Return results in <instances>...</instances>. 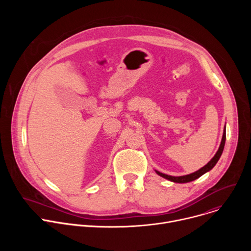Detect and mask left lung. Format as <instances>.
Masks as SVG:
<instances>
[{
  "instance_id": "obj_1",
  "label": "left lung",
  "mask_w": 251,
  "mask_h": 251,
  "mask_svg": "<svg viewBox=\"0 0 251 251\" xmlns=\"http://www.w3.org/2000/svg\"><path fill=\"white\" fill-rule=\"evenodd\" d=\"M225 144H226V127L224 129V135H223V139H222V143L220 145V148L218 150V152L216 153V155L213 156V158L205 165L203 166L201 169L198 170L197 172L193 173V174H190V175H186V176H169V175H166V174H163V173H160L158 171H156V173L167 178V180L171 181V182H174V183H180V184H184V183H189V182H192L194 180H196V178H199L201 176H202L203 174H205L206 172L210 171L214 166H216V164L218 163V161L220 160L222 154H223V151H224V148H225Z\"/></svg>"
}]
</instances>
